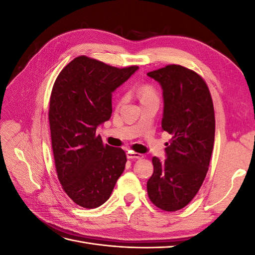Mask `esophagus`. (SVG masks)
<instances>
[{
    "instance_id": "34e87169",
    "label": "esophagus",
    "mask_w": 255,
    "mask_h": 255,
    "mask_svg": "<svg viewBox=\"0 0 255 255\" xmlns=\"http://www.w3.org/2000/svg\"><path fill=\"white\" fill-rule=\"evenodd\" d=\"M127 156H128V158H130V159H139V158L143 157L142 154L136 153V152H133V151H128L127 153Z\"/></svg>"
}]
</instances>
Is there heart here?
<instances>
[{"label": "heart", "instance_id": "b5f03b06", "mask_svg": "<svg viewBox=\"0 0 255 255\" xmlns=\"http://www.w3.org/2000/svg\"><path fill=\"white\" fill-rule=\"evenodd\" d=\"M137 94H138V97L140 98V101H144L146 99L156 97L155 89H154L153 86H151L149 84L141 85V86L138 88Z\"/></svg>", "mask_w": 255, "mask_h": 255}]
</instances>
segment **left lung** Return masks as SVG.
Wrapping results in <instances>:
<instances>
[{"mask_svg": "<svg viewBox=\"0 0 255 255\" xmlns=\"http://www.w3.org/2000/svg\"><path fill=\"white\" fill-rule=\"evenodd\" d=\"M163 89L161 128L172 135L166 160L152 158L154 171L146 183L151 202L166 212L186 206L205 179L215 140V113L205 81L180 65L148 73Z\"/></svg>", "mask_w": 255, "mask_h": 255, "instance_id": "8db88e82", "label": "left lung"}]
</instances>
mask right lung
Instances as JSON below:
<instances>
[{
    "label": "right lung",
    "instance_id": "obj_1",
    "mask_svg": "<svg viewBox=\"0 0 255 255\" xmlns=\"http://www.w3.org/2000/svg\"><path fill=\"white\" fill-rule=\"evenodd\" d=\"M137 69L116 68L83 55L70 61L54 83L49 122L57 177L82 207L105 203L126 168L125 151L104 144L96 132L111 118L112 92Z\"/></svg>",
    "mask_w": 255,
    "mask_h": 255
}]
</instances>
